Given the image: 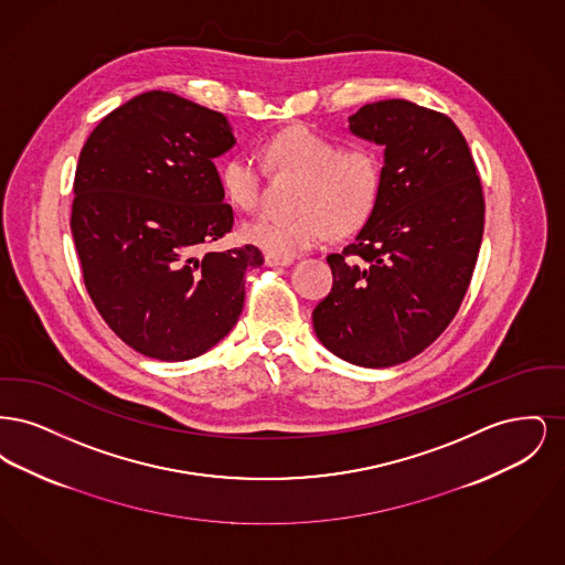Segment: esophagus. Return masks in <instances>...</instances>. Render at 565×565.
Segmentation results:
<instances>
[{"mask_svg": "<svg viewBox=\"0 0 565 565\" xmlns=\"http://www.w3.org/2000/svg\"><path fill=\"white\" fill-rule=\"evenodd\" d=\"M295 260L292 258H281L275 254H265V265L267 267H290Z\"/></svg>", "mask_w": 565, "mask_h": 565, "instance_id": "34e87169", "label": "esophagus"}]
</instances>
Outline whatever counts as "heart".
Instances as JSON below:
<instances>
[{
	"label": "heart",
	"instance_id": "b5f03b06",
	"mask_svg": "<svg viewBox=\"0 0 565 565\" xmlns=\"http://www.w3.org/2000/svg\"><path fill=\"white\" fill-rule=\"evenodd\" d=\"M267 154L279 167L307 175L300 194L302 214H260L243 224V239L267 254L295 258L328 242L334 222L341 231H350L373 212L381 189V164L373 150L364 146L341 148L332 137L292 127L270 139ZM220 186L235 207L245 212L258 207L260 162L247 152L231 157L220 169Z\"/></svg>",
	"mask_w": 565,
	"mask_h": 565
}]
</instances>
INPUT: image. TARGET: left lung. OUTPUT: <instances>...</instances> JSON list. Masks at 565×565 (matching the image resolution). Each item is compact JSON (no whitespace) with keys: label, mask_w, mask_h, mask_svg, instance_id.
Instances as JSON below:
<instances>
[{"label":"left lung","mask_w":565,"mask_h":565,"mask_svg":"<svg viewBox=\"0 0 565 565\" xmlns=\"http://www.w3.org/2000/svg\"><path fill=\"white\" fill-rule=\"evenodd\" d=\"M350 134L383 146L375 207L330 254L332 290L313 309L323 348L364 369L426 350L456 318L483 239L481 180L456 122L406 99L366 104Z\"/></svg>","instance_id":"obj_1"}]
</instances>
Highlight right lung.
I'll return each mask as SVG.
<instances>
[{
  "label": "right lung",
  "instance_id": "obj_1",
  "mask_svg": "<svg viewBox=\"0 0 565 565\" xmlns=\"http://www.w3.org/2000/svg\"><path fill=\"white\" fill-rule=\"evenodd\" d=\"M235 146L224 114L167 93L109 111L82 148L72 235L84 286L135 351L182 362L239 320L254 245L207 249L231 233L214 159Z\"/></svg>",
  "mask_w": 565,
  "mask_h": 565
}]
</instances>
